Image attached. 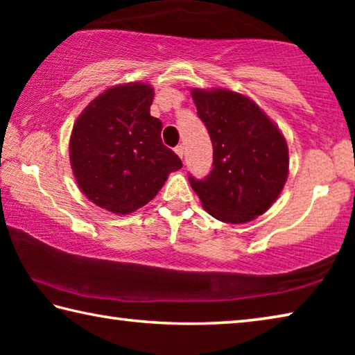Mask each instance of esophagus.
<instances>
[{
	"label": "esophagus",
	"mask_w": 355,
	"mask_h": 355,
	"mask_svg": "<svg viewBox=\"0 0 355 355\" xmlns=\"http://www.w3.org/2000/svg\"><path fill=\"white\" fill-rule=\"evenodd\" d=\"M173 150H175V153L180 156V158L183 159V156H184V150H183V146H177V147L173 148Z\"/></svg>",
	"instance_id": "esophagus-1"
}]
</instances>
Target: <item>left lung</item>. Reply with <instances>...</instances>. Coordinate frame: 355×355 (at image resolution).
<instances>
[{"label":"left lung","instance_id":"8db88e82","mask_svg":"<svg viewBox=\"0 0 355 355\" xmlns=\"http://www.w3.org/2000/svg\"><path fill=\"white\" fill-rule=\"evenodd\" d=\"M197 116L213 142V169L189 175L202 207L218 220L244 224L266 213L288 177V146L274 122L245 95L192 89Z\"/></svg>","mask_w":355,"mask_h":355}]
</instances>
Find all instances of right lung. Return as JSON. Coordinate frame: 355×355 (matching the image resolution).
Returning <instances> with one entry per match:
<instances>
[{
  "mask_svg": "<svg viewBox=\"0 0 355 355\" xmlns=\"http://www.w3.org/2000/svg\"><path fill=\"white\" fill-rule=\"evenodd\" d=\"M153 87H110L76 119L70 164L83 194L100 208L128 214L153 199L182 159L161 141L163 123L150 116Z\"/></svg>",
  "mask_w": 355,
  "mask_h": 355,
  "instance_id": "right-lung-1",
  "label": "right lung"
}]
</instances>
